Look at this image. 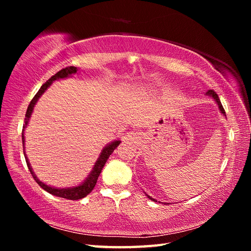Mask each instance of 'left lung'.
Wrapping results in <instances>:
<instances>
[{"mask_svg":"<svg viewBox=\"0 0 251 251\" xmlns=\"http://www.w3.org/2000/svg\"><path fill=\"white\" fill-rule=\"evenodd\" d=\"M206 95H207V96H209V97H211L212 99H214V100L216 101V103L218 104V106H219V110H220V112H221V113H222L223 115L226 116V111H225V109H223V106H222V104H221V102H220V99H219V97H218V95L214 92V90H211V89H210V90H208V92L206 93ZM146 195L148 196V199H150L151 201H157L156 200H154L153 197H151L150 195H148L147 193H146ZM164 204H165V205H167V204L169 205V202H164Z\"/></svg>","mask_w":251,"mask_h":251,"instance_id":"8db88e82","label":"left lung"}]
</instances>
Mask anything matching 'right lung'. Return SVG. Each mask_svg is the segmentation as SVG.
Here are the masks:
<instances>
[{"label": "right lung", "mask_w": 251, "mask_h": 251, "mask_svg": "<svg viewBox=\"0 0 251 251\" xmlns=\"http://www.w3.org/2000/svg\"><path fill=\"white\" fill-rule=\"evenodd\" d=\"M78 71V69L76 67H68L62 69L59 72H57L55 75H52L49 81H47L45 84L42 85V87L39 89V92L36 93V95L33 97V99L31 100V102L28 106V109H26V113H25V124H24V128H23V145H24V154H25V162H26V166H28L30 173L32 175V177L34 178V180L36 181V183L39 184L42 189H44L45 191L49 192V193L58 196V197H62V199H67V200H71V201H77V200H81L83 197L87 196L90 192H92L95 188L96 183H97V180L99 175L101 173V170H102L104 164L108 161L109 156L111 155L115 149L117 148V146L121 143V140H114L110 142L109 145H106L103 149L102 151H101L100 155L98 157L97 161H96L94 167L92 169V172L87 176V178L85 179L81 184H78L76 186H70V188H55V186H50V185H47L46 183L42 182V181L36 177V175L34 174L33 170H32V167L30 165V162L28 157H26V154L25 152V129L26 125L29 124V121H30V117L32 112H33L34 109V105L36 104L37 100L40 99V97L42 95L45 93V90L49 88L51 83L54 81H57V79H61V78H67L69 76H71L72 74H75Z\"/></svg>", "instance_id": "obj_1"}]
</instances>
